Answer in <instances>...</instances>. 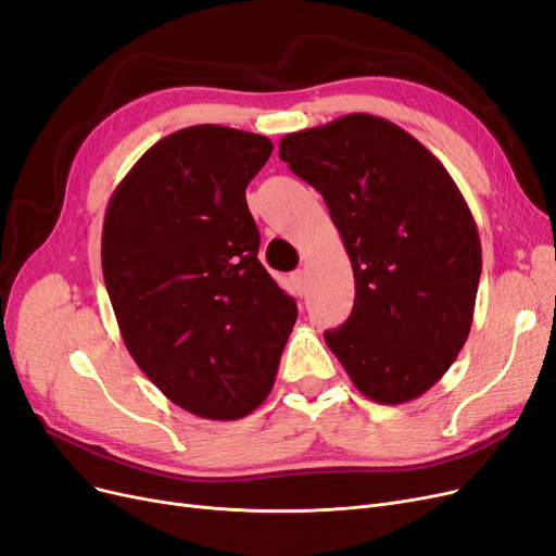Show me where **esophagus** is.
Here are the masks:
<instances>
[{
    "mask_svg": "<svg viewBox=\"0 0 556 556\" xmlns=\"http://www.w3.org/2000/svg\"><path fill=\"white\" fill-rule=\"evenodd\" d=\"M291 283L295 286V291L302 295L304 289H306V273H304V270H295V273L291 275Z\"/></svg>",
    "mask_w": 556,
    "mask_h": 556,
    "instance_id": "1",
    "label": "esophagus"
}]
</instances>
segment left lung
<instances>
[{"label":"left lung","mask_w":556,"mask_h":556,"mask_svg":"<svg viewBox=\"0 0 556 556\" xmlns=\"http://www.w3.org/2000/svg\"><path fill=\"white\" fill-rule=\"evenodd\" d=\"M279 157L323 194L353 263V314L325 332L327 345L366 399H419L475 318L481 240L458 185L419 139L374 114L286 135Z\"/></svg>","instance_id":"left-lung-1"}]
</instances>
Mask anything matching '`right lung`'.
Returning a JSON list of instances; mask_svg holds the SVG:
<instances>
[{
	"label": "right lung",
	"mask_w": 556,
	"mask_h": 556,
	"mask_svg": "<svg viewBox=\"0 0 556 556\" xmlns=\"http://www.w3.org/2000/svg\"><path fill=\"white\" fill-rule=\"evenodd\" d=\"M273 141L224 126L167 135L118 182L102 277L128 353L188 413L233 421L275 384L298 306L258 261L244 190Z\"/></svg>",
	"instance_id": "right-lung-1"
}]
</instances>
